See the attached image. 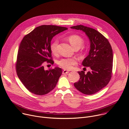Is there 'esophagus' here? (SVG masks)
I'll return each mask as SVG.
<instances>
[{
    "label": "esophagus",
    "mask_w": 129,
    "mask_h": 129,
    "mask_svg": "<svg viewBox=\"0 0 129 129\" xmlns=\"http://www.w3.org/2000/svg\"><path fill=\"white\" fill-rule=\"evenodd\" d=\"M69 73V71H66V70H64V71H63V72H62V74H63V75H64V74H68V73Z\"/></svg>",
    "instance_id": "esophagus-1"
}]
</instances>
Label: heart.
<instances>
[{
  "label": "heart",
  "mask_w": 129,
  "mask_h": 129,
  "mask_svg": "<svg viewBox=\"0 0 129 129\" xmlns=\"http://www.w3.org/2000/svg\"><path fill=\"white\" fill-rule=\"evenodd\" d=\"M67 40L75 49H80L84 44L83 39L78 35H72L69 36L67 38ZM58 41L55 40L50 45V50L53 54H55L58 52ZM58 64L63 69L69 70L73 68L74 65L77 64V60L74 57L63 58L58 61Z\"/></svg>",
  "instance_id": "heart-1"
}]
</instances>
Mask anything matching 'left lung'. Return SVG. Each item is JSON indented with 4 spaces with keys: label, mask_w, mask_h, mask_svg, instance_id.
Masks as SVG:
<instances>
[{
    "label": "left lung",
    "mask_w": 129,
    "mask_h": 129,
    "mask_svg": "<svg viewBox=\"0 0 129 129\" xmlns=\"http://www.w3.org/2000/svg\"><path fill=\"white\" fill-rule=\"evenodd\" d=\"M71 28L83 31L90 42L89 54L82 64L91 70L87 74L78 72L80 80L74 86L84 94H94L106 86L111 80L113 61L112 47L108 39L94 29L83 25Z\"/></svg>",
    "instance_id": "1"
}]
</instances>
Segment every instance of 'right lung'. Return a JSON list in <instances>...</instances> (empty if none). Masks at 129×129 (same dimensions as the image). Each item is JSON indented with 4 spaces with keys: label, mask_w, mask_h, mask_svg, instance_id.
Here are the masks:
<instances>
[{
    "label": "right lung",
    "mask_w": 129,
    "mask_h": 129,
    "mask_svg": "<svg viewBox=\"0 0 129 129\" xmlns=\"http://www.w3.org/2000/svg\"><path fill=\"white\" fill-rule=\"evenodd\" d=\"M67 28L42 25L35 28L22 40L18 51L16 70L25 87L31 92L44 95L56 86L62 74L61 68L45 70V62L53 64L51 41L53 37Z\"/></svg>",
    "instance_id": "add662e5"
}]
</instances>
